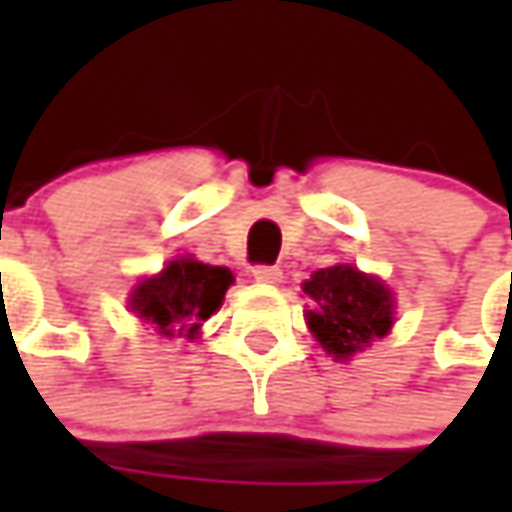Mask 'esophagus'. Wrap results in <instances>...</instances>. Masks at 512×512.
<instances>
[{
	"instance_id": "obj_1",
	"label": "esophagus",
	"mask_w": 512,
	"mask_h": 512,
	"mask_svg": "<svg viewBox=\"0 0 512 512\" xmlns=\"http://www.w3.org/2000/svg\"><path fill=\"white\" fill-rule=\"evenodd\" d=\"M250 276H253L256 282H262V285H276V282H282V270L276 265H256L250 270Z\"/></svg>"
}]
</instances>
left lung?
Listing matches in <instances>:
<instances>
[{"label": "left lung", "mask_w": 512, "mask_h": 512, "mask_svg": "<svg viewBox=\"0 0 512 512\" xmlns=\"http://www.w3.org/2000/svg\"><path fill=\"white\" fill-rule=\"evenodd\" d=\"M302 290L316 302L305 313L310 333L339 362H347L373 339H384L393 327V293L382 279L359 267H322Z\"/></svg>", "instance_id": "8db88e82"}]
</instances>
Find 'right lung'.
Wrapping results in <instances>:
<instances>
[{"mask_svg":"<svg viewBox=\"0 0 512 512\" xmlns=\"http://www.w3.org/2000/svg\"><path fill=\"white\" fill-rule=\"evenodd\" d=\"M233 273L179 256L130 293V310L168 339H196L207 319L222 307Z\"/></svg>","mask_w":512,"mask_h":512,"instance_id":"1","label":"right lung"}]
</instances>
